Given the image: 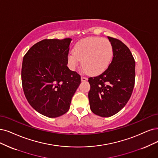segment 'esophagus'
<instances>
[{"label": "esophagus", "mask_w": 158, "mask_h": 158, "mask_svg": "<svg viewBox=\"0 0 158 158\" xmlns=\"http://www.w3.org/2000/svg\"><path fill=\"white\" fill-rule=\"evenodd\" d=\"M86 80H87V78L86 77H84V76H81V81H86Z\"/></svg>", "instance_id": "obj_1"}]
</instances>
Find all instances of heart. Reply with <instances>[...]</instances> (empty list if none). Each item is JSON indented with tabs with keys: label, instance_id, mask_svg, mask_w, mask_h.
<instances>
[{
	"label": "heart",
	"instance_id": "heart-1",
	"mask_svg": "<svg viewBox=\"0 0 158 158\" xmlns=\"http://www.w3.org/2000/svg\"><path fill=\"white\" fill-rule=\"evenodd\" d=\"M113 56V45L107 39L90 37L76 44L73 52L68 55L69 68L75 69L81 60L85 72L98 74L109 65Z\"/></svg>",
	"mask_w": 158,
	"mask_h": 158
}]
</instances>
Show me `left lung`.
Listing matches in <instances>:
<instances>
[{
  "label": "left lung",
  "instance_id": "1",
  "mask_svg": "<svg viewBox=\"0 0 158 158\" xmlns=\"http://www.w3.org/2000/svg\"><path fill=\"white\" fill-rule=\"evenodd\" d=\"M107 38L113 49L111 63L102 74L89 78L90 109L102 117L111 116L126 106L135 78V61L130 49L120 40Z\"/></svg>",
  "mask_w": 158,
  "mask_h": 158
}]
</instances>
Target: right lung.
<instances>
[{
    "label": "right lung",
    "mask_w": 158,
    "mask_h": 158,
    "mask_svg": "<svg viewBox=\"0 0 158 158\" xmlns=\"http://www.w3.org/2000/svg\"><path fill=\"white\" fill-rule=\"evenodd\" d=\"M71 38L45 39L25 55L21 68L23 92L33 109L49 118L68 111L81 76L67 66Z\"/></svg>",
    "instance_id": "1"
}]
</instances>
